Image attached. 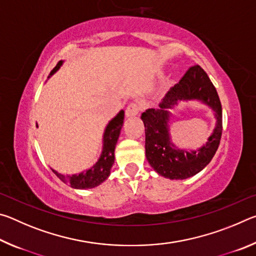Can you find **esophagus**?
Returning <instances> with one entry per match:
<instances>
[{"instance_id": "34e87169", "label": "esophagus", "mask_w": 256, "mask_h": 256, "mask_svg": "<svg viewBox=\"0 0 256 256\" xmlns=\"http://www.w3.org/2000/svg\"><path fill=\"white\" fill-rule=\"evenodd\" d=\"M138 110H140V107H138V105H136V104H134V102L130 104L126 108V110H125V116H126L128 118H134V116L138 115Z\"/></svg>"}]
</instances>
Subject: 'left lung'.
<instances>
[{"mask_svg":"<svg viewBox=\"0 0 256 256\" xmlns=\"http://www.w3.org/2000/svg\"><path fill=\"white\" fill-rule=\"evenodd\" d=\"M196 100L214 110L216 126L206 145L196 150L178 148L171 141V110L182 101ZM141 120L146 130V157L156 172L164 178L185 180L206 168L218 149L222 132V108L214 86L200 66L185 73L178 84L159 104V108L146 110Z\"/></svg>","mask_w":256,"mask_h":256,"instance_id":"1","label":"left lung"}]
</instances>
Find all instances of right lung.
Instances as JSON below:
<instances>
[{
  "instance_id": "right-lung-1",
  "label": "right lung",
  "mask_w": 256,
  "mask_h": 256,
  "mask_svg": "<svg viewBox=\"0 0 256 256\" xmlns=\"http://www.w3.org/2000/svg\"><path fill=\"white\" fill-rule=\"evenodd\" d=\"M64 60H60L56 66L50 71L48 78L60 70L63 66ZM124 123V110H120L114 118H112L106 125L102 136V154L96 162L79 174L63 175L52 168L54 174L64 183L70 185L71 188L76 190H86L97 188L98 185L104 183L110 175L112 164L115 162V146L118 144L120 130Z\"/></svg>"
}]
</instances>
